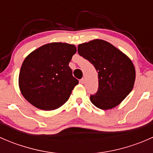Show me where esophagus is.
I'll use <instances>...</instances> for the list:
<instances>
[{
    "mask_svg": "<svg viewBox=\"0 0 153 153\" xmlns=\"http://www.w3.org/2000/svg\"><path fill=\"white\" fill-rule=\"evenodd\" d=\"M80 83H81V84H84V83H85V80H84V78H81V80H80Z\"/></svg>",
    "mask_w": 153,
    "mask_h": 153,
    "instance_id": "obj_1",
    "label": "esophagus"
}]
</instances>
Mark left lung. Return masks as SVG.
Returning a JSON list of instances; mask_svg holds the SVG:
<instances>
[{
    "label": "left lung",
    "instance_id": "obj_1",
    "mask_svg": "<svg viewBox=\"0 0 153 153\" xmlns=\"http://www.w3.org/2000/svg\"><path fill=\"white\" fill-rule=\"evenodd\" d=\"M78 52L98 72V89L90 101L101 109H110L121 104L133 88L135 69L132 61L111 44L95 39L79 44Z\"/></svg>",
    "mask_w": 153,
    "mask_h": 153
}]
</instances>
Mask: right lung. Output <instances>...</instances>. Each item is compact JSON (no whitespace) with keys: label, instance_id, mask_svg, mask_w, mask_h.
<instances>
[{"label":"right lung","instance_id":"obj_1","mask_svg":"<svg viewBox=\"0 0 153 153\" xmlns=\"http://www.w3.org/2000/svg\"><path fill=\"white\" fill-rule=\"evenodd\" d=\"M77 49L67 43H50L24 59L18 84L21 94L38 109L53 110L65 104L78 84L69 67Z\"/></svg>","mask_w":153,"mask_h":153}]
</instances>
